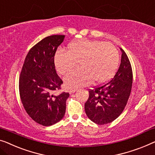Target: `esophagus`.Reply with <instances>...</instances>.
I'll list each match as a JSON object with an SVG mask.
<instances>
[{"mask_svg": "<svg viewBox=\"0 0 155 155\" xmlns=\"http://www.w3.org/2000/svg\"><path fill=\"white\" fill-rule=\"evenodd\" d=\"M76 91H77V89L73 88V89L70 90V91H69V92H70V94H71V93H74V92H75Z\"/></svg>", "mask_w": 155, "mask_h": 155, "instance_id": "esophagus-1", "label": "esophagus"}]
</instances>
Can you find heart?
<instances>
[{
	"label": "heart",
	"instance_id": "obj_1",
	"mask_svg": "<svg viewBox=\"0 0 155 155\" xmlns=\"http://www.w3.org/2000/svg\"><path fill=\"white\" fill-rule=\"evenodd\" d=\"M79 63V70L71 71L64 77L68 87L87 85L91 81L103 84L111 78L119 63L117 48L110 43L81 39L71 41L67 51L60 50L54 56L55 69L60 74L74 70Z\"/></svg>",
	"mask_w": 155,
	"mask_h": 155
}]
</instances>
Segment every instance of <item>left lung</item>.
I'll return each mask as SVG.
<instances>
[{"label":"left lung","mask_w":155,"mask_h":155,"mask_svg":"<svg viewBox=\"0 0 155 155\" xmlns=\"http://www.w3.org/2000/svg\"><path fill=\"white\" fill-rule=\"evenodd\" d=\"M120 50L121 63L114 78L107 84L90 90L89 97L85 103L87 116L100 125L110 123L122 114L131 93L132 69L126 53Z\"/></svg>","instance_id":"8db88e82"}]
</instances>
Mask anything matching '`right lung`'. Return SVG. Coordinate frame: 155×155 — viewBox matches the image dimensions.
<instances>
[{"label":"right lung","instance_id":"obj_1","mask_svg":"<svg viewBox=\"0 0 155 155\" xmlns=\"http://www.w3.org/2000/svg\"><path fill=\"white\" fill-rule=\"evenodd\" d=\"M64 39L63 35L44 38L31 48L19 77V94L23 106L37 123L51 126L64 117L68 92L54 95L63 81L55 69L54 56Z\"/></svg>","mask_w":155,"mask_h":155}]
</instances>
